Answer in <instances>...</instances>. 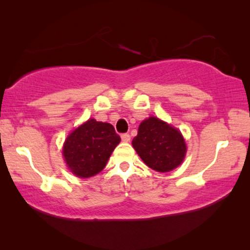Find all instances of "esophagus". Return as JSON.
Wrapping results in <instances>:
<instances>
[{
  "label": "esophagus",
  "instance_id": "obj_1",
  "mask_svg": "<svg viewBox=\"0 0 250 250\" xmlns=\"http://www.w3.org/2000/svg\"><path fill=\"white\" fill-rule=\"evenodd\" d=\"M121 138L124 142H129V140H131V135H129L128 133H123V134L121 135Z\"/></svg>",
  "mask_w": 250,
  "mask_h": 250
}]
</instances>
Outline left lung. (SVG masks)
I'll return each instance as SVG.
<instances>
[{
  "mask_svg": "<svg viewBox=\"0 0 250 250\" xmlns=\"http://www.w3.org/2000/svg\"><path fill=\"white\" fill-rule=\"evenodd\" d=\"M132 145L146 166L169 172L183 162L187 146L179 129L156 117L145 119Z\"/></svg>",
  "mask_w": 250,
  "mask_h": 250,
  "instance_id": "1",
  "label": "left lung"
}]
</instances>
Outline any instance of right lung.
I'll list each match as a JSON object with an SVG mask.
<instances>
[{
    "label": "right lung",
    "mask_w": 250,
    "mask_h": 250,
    "mask_svg": "<svg viewBox=\"0 0 250 250\" xmlns=\"http://www.w3.org/2000/svg\"><path fill=\"white\" fill-rule=\"evenodd\" d=\"M119 142L121 138L111 124L88 119L70 133L62 153L75 175L91 177L104 168Z\"/></svg>",
    "instance_id": "add662e5"
}]
</instances>
